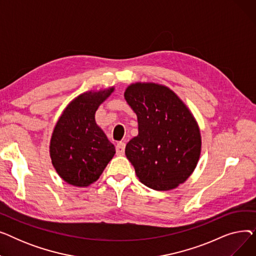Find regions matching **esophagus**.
<instances>
[{
    "label": "esophagus",
    "mask_w": 256,
    "mask_h": 256,
    "mask_svg": "<svg viewBox=\"0 0 256 256\" xmlns=\"http://www.w3.org/2000/svg\"><path fill=\"white\" fill-rule=\"evenodd\" d=\"M126 150V143L124 142H118L116 145V154L117 156H124Z\"/></svg>",
    "instance_id": "1"
}]
</instances>
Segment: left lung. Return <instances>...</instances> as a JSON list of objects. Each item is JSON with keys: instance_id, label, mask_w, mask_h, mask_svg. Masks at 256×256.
<instances>
[{"instance_id": "1", "label": "left lung", "mask_w": 256, "mask_h": 256, "mask_svg": "<svg viewBox=\"0 0 256 256\" xmlns=\"http://www.w3.org/2000/svg\"><path fill=\"white\" fill-rule=\"evenodd\" d=\"M124 98L138 119V136L126 144V156L139 180L156 191L176 189L200 158L195 117L176 92L160 84H130Z\"/></svg>"}]
</instances>
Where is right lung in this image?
<instances>
[{
    "instance_id": "obj_1",
    "label": "right lung",
    "mask_w": 256,
    "mask_h": 256,
    "mask_svg": "<svg viewBox=\"0 0 256 256\" xmlns=\"http://www.w3.org/2000/svg\"><path fill=\"white\" fill-rule=\"evenodd\" d=\"M114 87L87 91L72 100L54 128L50 156L59 176L74 186L96 182L115 154V146L96 122V112Z\"/></svg>"
}]
</instances>
